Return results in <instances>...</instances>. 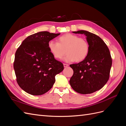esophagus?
Wrapping results in <instances>:
<instances>
[{
	"label": "esophagus",
	"instance_id": "esophagus-1",
	"mask_svg": "<svg viewBox=\"0 0 126 126\" xmlns=\"http://www.w3.org/2000/svg\"><path fill=\"white\" fill-rule=\"evenodd\" d=\"M69 66V65H68V64H66V63H63V67H67Z\"/></svg>",
	"mask_w": 126,
	"mask_h": 126
}]
</instances>
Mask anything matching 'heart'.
Here are the masks:
<instances>
[{
  "label": "heart",
  "mask_w": 126,
  "mask_h": 126,
  "mask_svg": "<svg viewBox=\"0 0 126 126\" xmlns=\"http://www.w3.org/2000/svg\"><path fill=\"white\" fill-rule=\"evenodd\" d=\"M48 48L53 57L57 59H62L66 52L67 54L63 59L64 62L71 63L75 60L80 62L88 56L89 45L85 39L74 34L67 33L59 38L58 43L50 40L48 43Z\"/></svg>",
  "instance_id": "obj_1"
}]
</instances>
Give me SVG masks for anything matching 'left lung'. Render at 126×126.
Masks as SVG:
<instances>
[{"mask_svg": "<svg viewBox=\"0 0 126 126\" xmlns=\"http://www.w3.org/2000/svg\"><path fill=\"white\" fill-rule=\"evenodd\" d=\"M72 32L84 34L89 51L82 62L70 65L74 70L70 85L78 93L92 94L101 89L108 80L112 65L111 55L105 42L95 34L82 30Z\"/></svg>", "mask_w": 126, "mask_h": 126, "instance_id": "8db88e82", "label": "left lung"}]
</instances>
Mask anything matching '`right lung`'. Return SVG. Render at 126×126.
Returning <instances> with one entry per match:
<instances>
[{
  "label": "right lung",
  "mask_w": 126,
  "mask_h": 126,
  "mask_svg": "<svg viewBox=\"0 0 126 126\" xmlns=\"http://www.w3.org/2000/svg\"><path fill=\"white\" fill-rule=\"evenodd\" d=\"M40 32L27 37L15 53L14 68L18 84L26 93L39 96L55 82V76L63 70L62 63L50 53L48 43L60 35Z\"/></svg>",
  "instance_id": "obj_1"
}]
</instances>
